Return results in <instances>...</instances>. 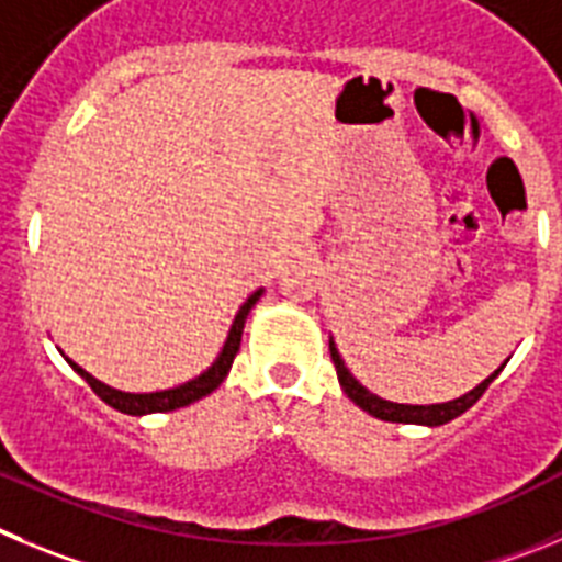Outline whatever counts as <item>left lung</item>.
<instances>
[{"instance_id": "1", "label": "left lung", "mask_w": 562, "mask_h": 562, "mask_svg": "<svg viewBox=\"0 0 562 562\" xmlns=\"http://www.w3.org/2000/svg\"><path fill=\"white\" fill-rule=\"evenodd\" d=\"M330 358H333V363H336V375H338V383H341L344 394H347V397H350L358 408H363V412L372 414V417H378V419H386V423H414V426H431V428L445 426V423H451L453 417H459V414L468 412V408L473 406L479 397H482L484 389H487L490 383L498 378V372L504 369V363H502V367L495 369L493 375L484 378L476 389H470L468 394H462V397H457V401L431 403V406H412V403L383 401V397H378V394L369 392L367 386H361V383L352 378L350 369L344 367V361H341V356H338L333 338H330Z\"/></svg>"}]
</instances>
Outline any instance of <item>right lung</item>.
<instances>
[{
	"label": "right lung",
	"mask_w": 562,
	"mask_h": 562,
	"mask_svg": "<svg viewBox=\"0 0 562 562\" xmlns=\"http://www.w3.org/2000/svg\"><path fill=\"white\" fill-rule=\"evenodd\" d=\"M260 296H262V288L260 291L251 293L249 300L240 305V311H237L235 322H232V327H229V336H226V341H224V350H221L218 358L212 361V367L204 369V372H201L199 378H193V381L181 383V386L161 389V392H143V394L120 392V389L105 386L103 381H98L94 375H89L83 367H78V363H75L72 358L64 356V352H60V356L67 358L69 367H72L75 372H78V375L94 389V394H98L100 401L109 403V406L117 408V412L131 414V417H143V414H154V412H173V408L190 406V403L201 401V397H206V394L215 392V389L224 383V378L229 375L232 361H235L237 350H240V336H244L246 316H249V311L257 305V300H260Z\"/></svg>",
	"instance_id": "obj_1"
}]
</instances>
